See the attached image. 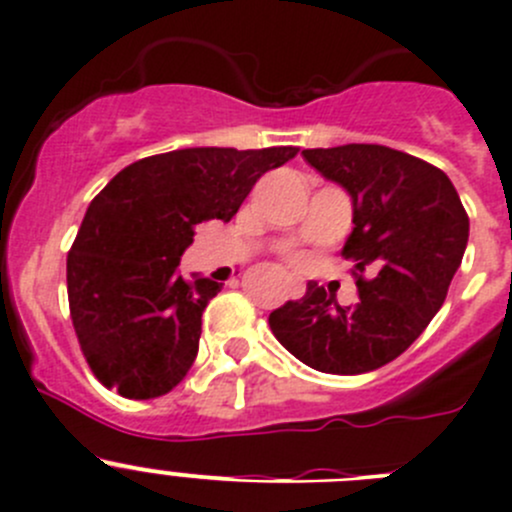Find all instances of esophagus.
<instances>
[{
    "mask_svg": "<svg viewBox=\"0 0 512 512\" xmlns=\"http://www.w3.org/2000/svg\"><path fill=\"white\" fill-rule=\"evenodd\" d=\"M290 297H300L297 295V287H290Z\"/></svg>",
    "mask_w": 512,
    "mask_h": 512,
    "instance_id": "obj_1",
    "label": "esophagus"
}]
</instances>
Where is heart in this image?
Instances as JSON below:
<instances>
[{"label": "heart", "instance_id": "obj_1", "mask_svg": "<svg viewBox=\"0 0 512 512\" xmlns=\"http://www.w3.org/2000/svg\"><path fill=\"white\" fill-rule=\"evenodd\" d=\"M290 262H292V265H297V262H300V257H295V255H292V257H290Z\"/></svg>", "mask_w": 512, "mask_h": 512}]
</instances>
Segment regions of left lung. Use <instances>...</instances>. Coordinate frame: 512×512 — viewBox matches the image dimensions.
Returning <instances> with one entry per match:
<instances>
[{"instance_id":"8db88e82","label":"left lung","mask_w":512,"mask_h":512,"mask_svg":"<svg viewBox=\"0 0 512 512\" xmlns=\"http://www.w3.org/2000/svg\"><path fill=\"white\" fill-rule=\"evenodd\" d=\"M322 177L350 192L355 230L342 247L357 300L325 287L270 312V330L312 370L360 375L403 355L443 307L463 262L470 220L440 167L385 145L302 150Z\"/></svg>"}]
</instances>
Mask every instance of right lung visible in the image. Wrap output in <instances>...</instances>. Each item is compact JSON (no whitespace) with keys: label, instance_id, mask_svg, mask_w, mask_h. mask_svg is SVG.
Wrapping results in <instances>:
<instances>
[{"label":"right lung","instance_id":"add662e5","mask_svg":"<svg viewBox=\"0 0 512 512\" xmlns=\"http://www.w3.org/2000/svg\"><path fill=\"white\" fill-rule=\"evenodd\" d=\"M297 152H165L124 167L94 197L67 255V297L79 350L104 388L150 400L187 375L222 282L185 280L182 252L197 225L230 222L255 182Z\"/></svg>","mask_w":512,"mask_h":512}]
</instances>
